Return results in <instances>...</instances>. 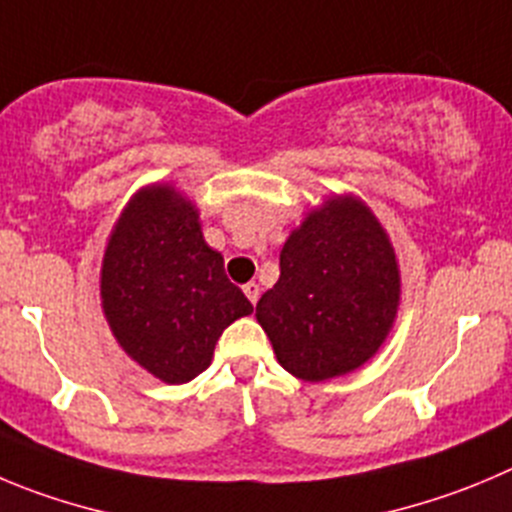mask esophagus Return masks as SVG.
<instances>
[{"mask_svg": "<svg viewBox=\"0 0 512 512\" xmlns=\"http://www.w3.org/2000/svg\"><path fill=\"white\" fill-rule=\"evenodd\" d=\"M242 290H245V295H247V298H250V303L255 305L257 298H260V285H257V283H247Z\"/></svg>", "mask_w": 512, "mask_h": 512, "instance_id": "34e87169", "label": "esophagus"}]
</instances>
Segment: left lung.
<instances>
[{"label":"left lung","mask_w":512,"mask_h":512,"mask_svg":"<svg viewBox=\"0 0 512 512\" xmlns=\"http://www.w3.org/2000/svg\"><path fill=\"white\" fill-rule=\"evenodd\" d=\"M399 293V265L379 219L361 199L333 197L290 232L278 283L255 315L285 371L326 381L379 351Z\"/></svg>","instance_id":"left-lung-1"}]
</instances>
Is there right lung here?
<instances>
[{
  "mask_svg": "<svg viewBox=\"0 0 512 512\" xmlns=\"http://www.w3.org/2000/svg\"><path fill=\"white\" fill-rule=\"evenodd\" d=\"M100 298L123 351L166 384L202 374L224 328L252 313L204 242L197 207L169 184L141 189L118 217Z\"/></svg>",
  "mask_w": 512,
  "mask_h": 512,
  "instance_id": "right-lung-1",
  "label": "right lung"
}]
</instances>
